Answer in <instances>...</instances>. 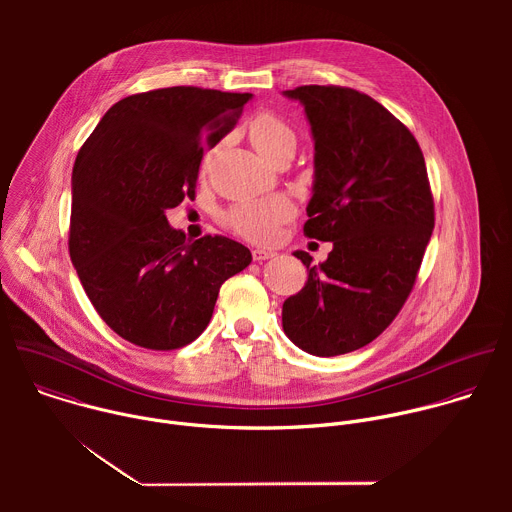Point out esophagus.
I'll return each mask as SVG.
<instances>
[{
	"mask_svg": "<svg viewBox=\"0 0 512 512\" xmlns=\"http://www.w3.org/2000/svg\"><path fill=\"white\" fill-rule=\"evenodd\" d=\"M275 255H277V253H275V251H269V249H259V247L253 249V259L259 261V263L265 261V259H271V257H275Z\"/></svg>",
	"mask_w": 512,
	"mask_h": 512,
	"instance_id": "1",
	"label": "esophagus"
}]
</instances>
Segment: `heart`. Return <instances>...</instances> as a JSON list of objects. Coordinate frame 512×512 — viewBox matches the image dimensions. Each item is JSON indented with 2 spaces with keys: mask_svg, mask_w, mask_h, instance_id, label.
Returning a JSON list of instances; mask_svg holds the SVG:
<instances>
[{
  "mask_svg": "<svg viewBox=\"0 0 512 512\" xmlns=\"http://www.w3.org/2000/svg\"><path fill=\"white\" fill-rule=\"evenodd\" d=\"M249 139L253 148L265 158L271 160L277 152L285 148H296V133L281 117L275 113H259L249 125ZM296 208L285 196L255 198L233 204L227 214L225 223L237 235L253 243H269L279 235L283 223L294 216Z\"/></svg>",
  "mask_w": 512,
  "mask_h": 512,
  "instance_id": "1",
  "label": "heart"
}]
</instances>
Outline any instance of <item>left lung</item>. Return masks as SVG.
I'll return each mask as SVG.
<instances>
[{"label":"left lung","mask_w":512,"mask_h":512,"mask_svg":"<svg viewBox=\"0 0 512 512\" xmlns=\"http://www.w3.org/2000/svg\"><path fill=\"white\" fill-rule=\"evenodd\" d=\"M298 99L314 135V188L304 235L330 241L322 265L294 255L308 281L283 302V332L314 356L373 342L401 312L433 231V196L413 133L369 95L336 85Z\"/></svg>","instance_id":"8db88e82"}]
</instances>
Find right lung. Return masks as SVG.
<instances>
[{
    "label": "right lung",
    "instance_id": "add662e5",
    "mask_svg": "<svg viewBox=\"0 0 512 512\" xmlns=\"http://www.w3.org/2000/svg\"><path fill=\"white\" fill-rule=\"evenodd\" d=\"M251 93L168 87L115 103L72 168L68 251L91 304L127 342L174 350L212 318L218 289L251 263L223 235L188 241L166 210L194 200L204 148L237 123Z\"/></svg>",
    "mask_w": 512,
    "mask_h": 512
}]
</instances>
